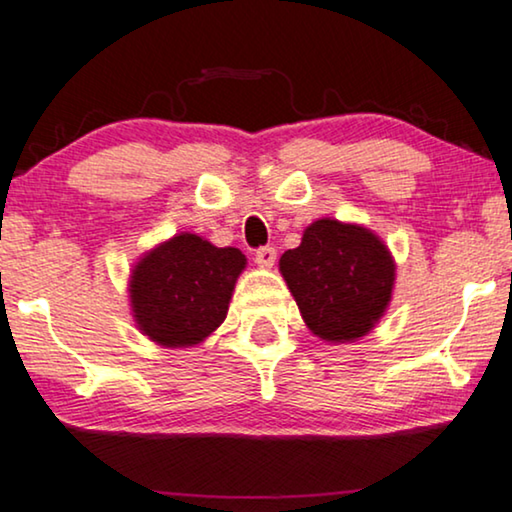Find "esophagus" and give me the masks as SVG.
Returning a JSON list of instances; mask_svg holds the SVG:
<instances>
[{
  "label": "esophagus",
  "instance_id": "1",
  "mask_svg": "<svg viewBox=\"0 0 512 512\" xmlns=\"http://www.w3.org/2000/svg\"><path fill=\"white\" fill-rule=\"evenodd\" d=\"M277 261V251L275 247H261L256 251V263L261 265V268H272Z\"/></svg>",
  "mask_w": 512,
  "mask_h": 512
}]
</instances>
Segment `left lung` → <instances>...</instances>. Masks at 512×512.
I'll return each mask as SVG.
<instances>
[{"mask_svg": "<svg viewBox=\"0 0 512 512\" xmlns=\"http://www.w3.org/2000/svg\"><path fill=\"white\" fill-rule=\"evenodd\" d=\"M279 272L307 328L326 342H354L387 312L396 263L373 230L319 219L300 247L284 251Z\"/></svg>", "mask_w": 512, "mask_h": 512, "instance_id": "8db88e82", "label": "left lung"}]
</instances>
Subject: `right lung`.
Masks as SVG:
<instances>
[{
  "label": "right lung",
  "mask_w": 512,
  "mask_h": 512,
  "mask_svg": "<svg viewBox=\"0 0 512 512\" xmlns=\"http://www.w3.org/2000/svg\"><path fill=\"white\" fill-rule=\"evenodd\" d=\"M247 258L193 233L174 235L139 258L130 275L135 324L160 347H193L228 314Z\"/></svg>",
  "instance_id": "add662e5"
}]
</instances>
